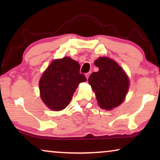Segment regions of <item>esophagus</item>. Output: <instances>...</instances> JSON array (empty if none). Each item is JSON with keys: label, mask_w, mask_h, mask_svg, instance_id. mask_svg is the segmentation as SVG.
<instances>
[{"label": "esophagus", "mask_w": 160, "mask_h": 160, "mask_svg": "<svg viewBox=\"0 0 160 160\" xmlns=\"http://www.w3.org/2000/svg\"><path fill=\"white\" fill-rule=\"evenodd\" d=\"M89 74H90V72H89V73H87L85 74V76H86V78H87V79H88V78H89Z\"/></svg>", "instance_id": "1"}]
</instances>
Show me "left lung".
<instances>
[{
  "label": "left lung",
  "mask_w": 160,
  "mask_h": 160,
  "mask_svg": "<svg viewBox=\"0 0 160 160\" xmlns=\"http://www.w3.org/2000/svg\"><path fill=\"white\" fill-rule=\"evenodd\" d=\"M99 71L89 76L91 85L100 108L111 110L124 100L129 89V78L124 70L108 58L102 57L95 61Z\"/></svg>",
  "instance_id": "obj_1"
}]
</instances>
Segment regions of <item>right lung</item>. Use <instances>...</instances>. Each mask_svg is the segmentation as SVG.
Here are the masks:
<instances>
[{"mask_svg": "<svg viewBox=\"0 0 160 160\" xmlns=\"http://www.w3.org/2000/svg\"><path fill=\"white\" fill-rule=\"evenodd\" d=\"M86 81L84 74L80 73L77 61L68 57L57 59L52 61L39 81L41 100L51 110H62L69 105L78 84Z\"/></svg>", "mask_w": 160, "mask_h": 160, "instance_id": "add662e5", "label": "right lung"}]
</instances>
